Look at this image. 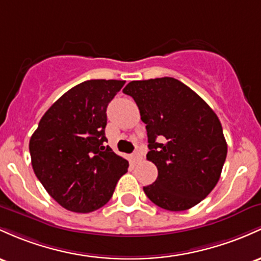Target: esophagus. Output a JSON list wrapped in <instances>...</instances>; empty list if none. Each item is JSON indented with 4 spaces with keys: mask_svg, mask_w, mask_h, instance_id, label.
I'll return each instance as SVG.
<instances>
[{
    "mask_svg": "<svg viewBox=\"0 0 261 261\" xmlns=\"http://www.w3.org/2000/svg\"><path fill=\"white\" fill-rule=\"evenodd\" d=\"M131 159H133L134 163H136V162H139L140 160H141V154H140L139 151H136V152L133 153V156H131Z\"/></svg>",
    "mask_w": 261,
    "mask_h": 261,
    "instance_id": "obj_1",
    "label": "esophagus"
}]
</instances>
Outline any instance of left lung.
Masks as SVG:
<instances>
[{"label": "left lung", "mask_w": 261, "mask_h": 261, "mask_svg": "<svg viewBox=\"0 0 261 261\" xmlns=\"http://www.w3.org/2000/svg\"><path fill=\"white\" fill-rule=\"evenodd\" d=\"M146 124L147 160L159 171L144 187L163 210H190L216 187L227 157L222 124L210 105L179 80H134L124 88Z\"/></svg>", "instance_id": "1"}]
</instances>
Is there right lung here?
I'll list each match as a JSON object with an SVG mask.
<instances>
[{
  "label": "right lung",
  "mask_w": 261,
  "mask_h": 261,
  "mask_svg": "<svg viewBox=\"0 0 261 261\" xmlns=\"http://www.w3.org/2000/svg\"><path fill=\"white\" fill-rule=\"evenodd\" d=\"M124 84L94 79L75 85L45 111L31 137L34 173L65 210H99L127 172L128 162L104 146L107 108Z\"/></svg>",
  "instance_id": "1"
}]
</instances>
